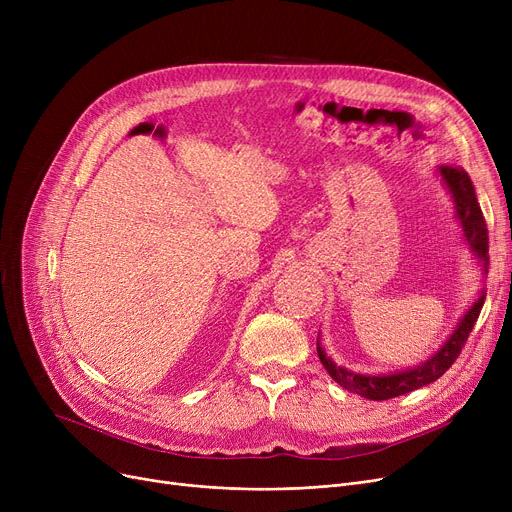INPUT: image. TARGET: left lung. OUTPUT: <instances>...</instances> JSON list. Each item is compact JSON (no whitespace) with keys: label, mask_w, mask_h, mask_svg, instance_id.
<instances>
[{"label":"left lung","mask_w":512,"mask_h":512,"mask_svg":"<svg viewBox=\"0 0 512 512\" xmlns=\"http://www.w3.org/2000/svg\"><path fill=\"white\" fill-rule=\"evenodd\" d=\"M448 193L452 195L454 209H456V218H459L465 240L469 242L471 251L483 265V272H488L490 265V255H488V226L486 220H483L481 207L475 197V188L469 178V174L463 168H454V166H440L438 168ZM483 301H486V292H481V297L473 303V307L465 313V317L459 321V326L452 332V336L442 344L440 351L436 355L429 357L425 363L407 369V371H394L386 375H365V373H355L348 371L346 367L336 365L324 348H321V342L317 340V355L319 361L324 363L326 371L332 375V380L338 382L342 388L351 390L363 398L369 400H388L394 396L409 394L421 386H427L436 382L438 378L448 371V367L456 361V357L461 355L463 346L475 326V321L479 317V311L483 307Z\"/></svg>","instance_id":"8db88e82"}]
</instances>
